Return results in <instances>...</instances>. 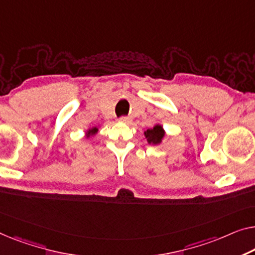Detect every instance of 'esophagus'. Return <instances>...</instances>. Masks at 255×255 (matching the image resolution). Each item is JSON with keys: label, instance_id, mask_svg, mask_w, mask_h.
I'll use <instances>...</instances> for the list:
<instances>
[{"label": "esophagus", "instance_id": "1", "mask_svg": "<svg viewBox=\"0 0 255 255\" xmlns=\"http://www.w3.org/2000/svg\"><path fill=\"white\" fill-rule=\"evenodd\" d=\"M119 121H120V123H123V124H129L131 121V119L129 117H121Z\"/></svg>", "mask_w": 255, "mask_h": 255}]
</instances>
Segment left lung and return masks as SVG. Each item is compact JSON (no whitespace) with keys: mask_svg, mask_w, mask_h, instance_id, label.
<instances>
[{"mask_svg":"<svg viewBox=\"0 0 255 255\" xmlns=\"http://www.w3.org/2000/svg\"><path fill=\"white\" fill-rule=\"evenodd\" d=\"M144 136H145L147 143L151 145H159L162 143V139L166 137V131L161 125L157 124L152 128L146 129L144 131Z\"/></svg>","mask_w":255,"mask_h":255,"instance_id":"1","label":"left lung"}]
</instances>
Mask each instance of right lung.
Returning a JSON list of instances; mask_svg holds the SVG:
<instances>
[{
    "label": "right lung",
    "instance_id": "right-lung-1",
    "mask_svg": "<svg viewBox=\"0 0 255 255\" xmlns=\"http://www.w3.org/2000/svg\"><path fill=\"white\" fill-rule=\"evenodd\" d=\"M98 132V128L97 127H90V128H88L86 130V132H85V135H86V137L87 138H90V137H93V136H95Z\"/></svg>",
    "mask_w": 255,
    "mask_h": 255
}]
</instances>
